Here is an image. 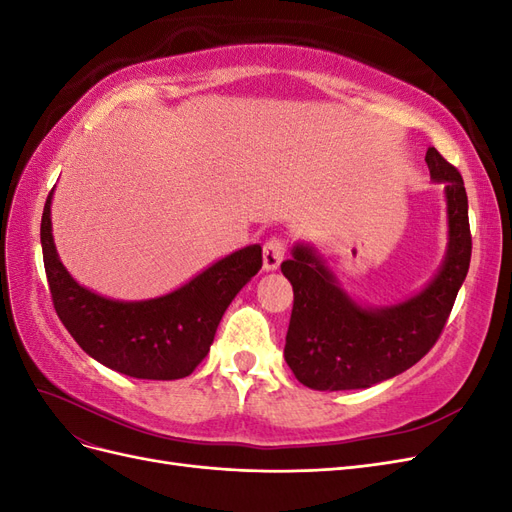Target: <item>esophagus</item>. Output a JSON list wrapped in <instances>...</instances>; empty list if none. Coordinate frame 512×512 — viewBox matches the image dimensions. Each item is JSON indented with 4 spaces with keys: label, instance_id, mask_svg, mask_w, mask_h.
<instances>
[{
    "label": "esophagus",
    "instance_id": "1",
    "mask_svg": "<svg viewBox=\"0 0 512 512\" xmlns=\"http://www.w3.org/2000/svg\"><path fill=\"white\" fill-rule=\"evenodd\" d=\"M284 254H286V245L282 239H269L265 243V247H262V269L265 271H277L282 265L284 260Z\"/></svg>",
    "mask_w": 512,
    "mask_h": 512
}]
</instances>
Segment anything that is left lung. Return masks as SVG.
<instances>
[{
    "label": "left lung",
    "mask_w": 512,
    "mask_h": 512,
    "mask_svg": "<svg viewBox=\"0 0 512 512\" xmlns=\"http://www.w3.org/2000/svg\"><path fill=\"white\" fill-rule=\"evenodd\" d=\"M425 162L431 179L444 185L446 252L421 290L391 305L363 303L339 282L331 258L309 241L294 243L292 258L282 262L294 292L284 359L309 389H369L421 361L440 337L470 269L472 237L457 168L433 147Z\"/></svg>",
    "instance_id": "left-lung-1"
}]
</instances>
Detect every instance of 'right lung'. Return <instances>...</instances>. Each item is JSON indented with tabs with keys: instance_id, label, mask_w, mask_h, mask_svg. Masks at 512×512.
Wrapping results in <instances>:
<instances>
[{
	"instance_id": "add662e5",
	"label": "right lung",
	"mask_w": 512,
	"mask_h": 512,
	"mask_svg": "<svg viewBox=\"0 0 512 512\" xmlns=\"http://www.w3.org/2000/svg\"><path fill=\"white\" fill-rule=\"evenodd\" d=\"M44 203L40 243L59 320L91 359L138 380H179L205 359L218 324L239 290L262 267L258 243L218 258L179 288L153 299L119 301L81 286L59 260L51 205Z\"/></svg>"
}]
</instances>
